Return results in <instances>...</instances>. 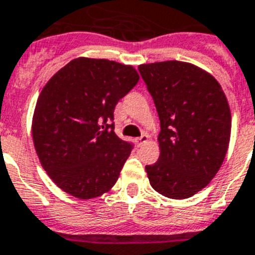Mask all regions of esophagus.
<instances>
[{"instance_id": "1", "label": "esophagus", "mask_w": 255, "mask_h": 255, "mask_svg": "<svg viewBox=\"0 0 255 255\" xmlns=\"http://www.w3.org/2000/svg\"><path fill=\"white\" fill-rule=\"evenodd\" d=\"M134 141H136L137 146H142V145L146 144L147 141H149V136H147V134H142L141 137H137Z\"/></svg>"}]
</instances>
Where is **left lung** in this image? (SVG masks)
<instances>
[{
	"label": "left lung",
	"instance_id": "obj_1",
	"mask_svg": "<svg viewBox=\"0 0 255 255\" xmlns=\"http://www.w3.org/2000/svg\"><path fill=\"white\" fill-rule=\"evenodd\" d=\"M160 122L159 158L145 167L162 196L184 200L210 183L231 137V110L213 75L187 62L138 66Z\"/></svg>",
	"mask_w": 255,
	"mask_h": 255
}]
</instances>
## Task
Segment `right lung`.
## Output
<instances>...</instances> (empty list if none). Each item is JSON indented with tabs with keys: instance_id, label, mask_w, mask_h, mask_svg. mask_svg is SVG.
<instances>
[{
	"instance_id": "add662e5",
	"label": "right lung",
	"mask_w": 255,
	"mask_h": 255,
	"mask_svg": "<svg viewBox=\"0 0 255 255\" xmlns=\"http://www.w3.org/2000/svg\"><path fill=\"white\" fill-rule=\"evenodd\" d=\"M132 66L72 59L42 88L32 119L41 166L63 192L91 200L117 183L132 145L114 132V109L137 84Z\"/></svg>"
}]
</instances>
